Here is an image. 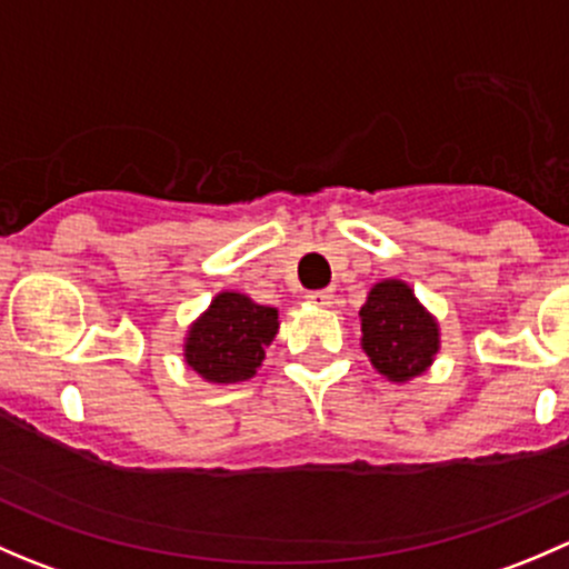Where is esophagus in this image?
<instances>
[{"label":"esophagus","instance_id":"esophagus-1","mask_svg":"<svg viewBox=\"0 0 569 569\" xmlns=\"http://www.w3.org/2000/svg\"><path fill=\"white\" fill-rule=\"evenodd\" d=\"M306 300L311 302V306L325 308V306H330V302H332V291H308Z\"/></svg>","mask_w":569,"mask_h":569}]
</instances>
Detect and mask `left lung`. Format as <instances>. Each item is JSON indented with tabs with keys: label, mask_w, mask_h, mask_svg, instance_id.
Returning <instances> with one entry per match:
<instances>
[{
	"label": "left lung",
	"mask_w": 569,
	"mask_h": 569,
	"mask_svg": "<svg viewBox=\"0 0 569 569\" xmlns=\"http://www.w3.org/2000/svg\"><path fill=\"white\" fill-rule=\"evenodd\" d=\"M358 317L363 332L360 347L386 380H416L438 358V319L421 306L405 280L386 278L371 286Z\"/></svg>",
	"instance_id": "left-lung-1"
}]
</instances>
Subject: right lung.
Masks as SVG:
<instances>
[{"instance_id": "right-lung-1", "label": "right lung", "mask_w": 569, "mask_h": 569, "mask_svg": "<svg viewBox=\"0 0 569 569\" xmlns=\"http://www.w3.org/2000/svg\"><path fill=\"white\" fill-rule=\"evenodd\" d=\"M278 308L258 306L242 291H220L183 336V363L214 386L256 377L263 349L278 336Z\"/></svg>"}]
</instances>
